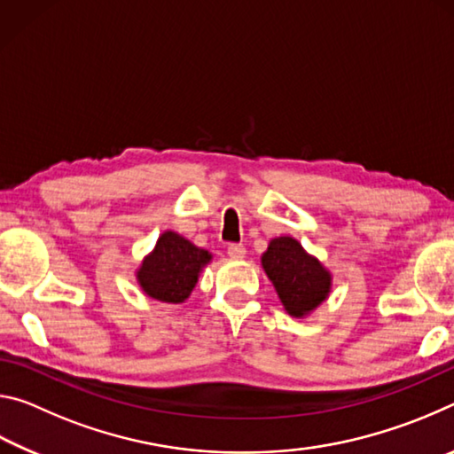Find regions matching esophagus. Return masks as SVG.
Returning <instances> with one entry per match:
<instances>
[{
	"label": "esophagus",
	"instance_id": "1",
	"mask_svg": "<svg viewBox=\"0 0 454 454\" xmlns=\"http://www.w3.org/2000/svg\"><path fill=\"white\" fill-rule=\"evenodd\" d=\"M228 256L234 260H242L246 256V248L242 244H230L228 246Z\"/></svg>",
	"mask_w": 454,
	"mask_h": 454
}]
</instances>
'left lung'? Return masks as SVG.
<instances>
[{
	"mask_svg": "<svg viewBox=\"0 0 454 454\" xmlns=\"http://www.w3.org/2000/svg\"><path fill=\"white\" fill-rule=\"evenodd\" d=\"M260 264L292 318L310 317L333 292V272L292 236L272 238Z\"/></svg>",
	"mask_w": 454,
	"mask_h": 454,
	"instance_id": "8db88e82",
	"label": "left lung"
}]
</instances>
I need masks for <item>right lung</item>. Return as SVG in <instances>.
Here are the masks:
<instances>
[{
    "mask_svg": "<svg viewBox=\"0 0 454 454\" xmlns=\"http://www.w3.org/2000/svg\"><path fill=\"white\" fill-rule=\"evenodd\" d=\"M212 262V252L166 230L136 268L137 286L153 301L182 304L196 288L200 274Z\"/></svg>",
    "mask_w": 454,
    "mask_h": 454,
    "instance_id": "1",
    "label": "right lung"
}]
</instances>
